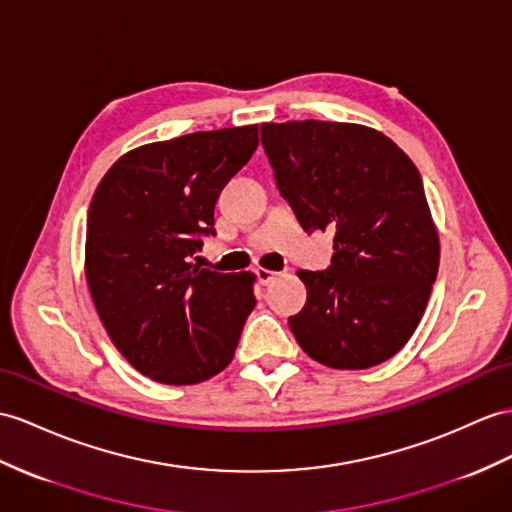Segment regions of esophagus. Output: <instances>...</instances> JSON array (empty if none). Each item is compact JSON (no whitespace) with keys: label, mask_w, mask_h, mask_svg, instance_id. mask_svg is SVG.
I'll use <instances>...</instances> for the list:
<instances>
[{"label":"esophagus","mask_w":512,"mask_h":512,"mask_svg":"<svg viewBox=\"0 0 512 512\" xmlns=\"http://www.w3.org/2000/svg\"><path fill=\"white\" fill-rule=\"evenodd\" d=\"M256 276H258V282L260 284H269L271 280H276L278 278V273L276 271H269V269H256Z\"/></svg>","instance_id":"obj_1"}]
</instances>
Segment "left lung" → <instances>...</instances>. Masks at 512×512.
<instances>
[{
    "label": "left lung",
    "mask_w": 512,
    "mask_h": 512,
    "mask_svg": "<svg viewBox=\"0 0 512 512\" xmlns=\"http://www.w3.org/2000/svg\"><path fill=\"white\" fill-rule=\"evenodd\" d=\"M278 189L306 232H334L328 271L299 269V347L332 369H369L417 330L441 245L421 176L404 149L360 123L260 126Z\"/></svg>",
    "instance_id": "left-lung-1"
}]
</instances>
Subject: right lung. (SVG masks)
<instances>
[{
	"label": "right lung",
	"mask_w": 512,
	"mask_h": 512,
	"mask_svg": "<svg viewBox=\"0 0 512 512\" xmlns=\"http://www.w3.org/2000/svg\"><path fill=\"white\" fill-rule=\"evenodd\" d=\"M256 147L258 126L184 134L130 149L97 184L86 284L110 341L147 378L197 384L232 363L256 276L202 269L193 254Z\"/></svg>",
	"instance_id": "add662e5"
}]
</instances>
